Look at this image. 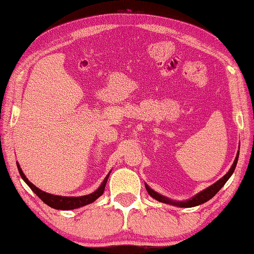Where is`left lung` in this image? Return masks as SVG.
<instances>
[{"label": "left lung", "mask_w": 254, "mask_h": 254, "mask_svg": "<svg viewBox=\"0 0 254 254\" xmlns=\"http://www.w3.org/2000/svg\"><path fill=\"white\" fill-rule=\"evenodd\" d=\"M239 150H240V145H239ZM239 150H238L237 156L235 158V161H233V164L231 165L230 170L228 171V173L226 174V175L223 176V177H221L220 180L217 181L215 184H212L211 186L207 187L203 190L196 193L195 196H192L191 198H190V199L183 200V201L182 200L181 201L180 200H173V199H171V198L163 196V195H161V193H158L157 191L153 190L152 188L145 183L146 190H147L148 193H150V196L154 198V199L157 200V201H161L163 203H168V205L176 206V207H182V208H190V207L199 206V205H201V203L211 199V198L221 190V188L223 187V185H225V184L227 183V181L231 177L233 172H235V170H236V166H237V163H238V158H239V153H240Z\"/></svg>", "instance_id": "left-lung-1"}]
</instances>
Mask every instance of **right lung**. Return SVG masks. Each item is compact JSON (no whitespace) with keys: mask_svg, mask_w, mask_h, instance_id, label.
Here are the masks:
<instances>
[{"mask_svg":"<svg viewBox=\"0 0 254 254\" xmlns=\"http://www.w3.org/2000/svg\"><path fill=\"white\" fill-rule=\"evenodd\" d=\"M17 168H18V172H19V175L23 178V181L27 184L29 186V188L36 193V195L41 198V199L46 203L47 206L54 208V209H57V210H71V209H77V208H80L83 207L86 205H89V203H92L94 200H97L99 197H100L103 191H104V188H106L107 185V182H108V178L109 175H110L111 171L109 172L108 175L104 178L103 182L101 183V185L98 187V190H94L93 192L89 193V195H84V196H79V197H68V196H58V195H53V193H48L46 191H44L42 190H39L38 187H36L35 185L29 182L26 176H25V174L23 173L21 166H19V164L16 163Z\"/></svg>","mask_w":254,"mask_h":254,"instance_id":"add662e5","label":"right lung"}]
</instances>
